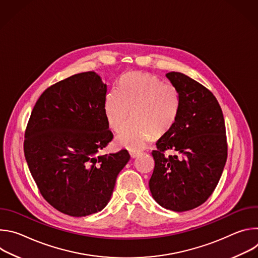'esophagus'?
<instances>
[{
	"label": "esophagus",
	"instance_id": "obj_1",
	"mask_svg": "<svg viewBox=\"0 0 258 258\" xmlns=\"http://www.w3.org/2000/svg\"><path fill=\"white\" fill-rule=\"evenodd\" d=\"M140 154H141L140 152H136V151H131V152H130V155H131L132 158H137Z\"/></svg>",
	"mask_w": 258,
	"mask_h": 258
}]
</instances>
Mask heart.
Returning <instances> with one entry per match:
<instances>
[{"label":"heart","instance_id":"obj_1","mask_svg":"<svg viewBox=\"0 0 258 258\" xmlns=\"http://www.w3.org/2000/svg\"><path fill=\"white\" fill-rule=\"evenodd\" d=\"M104 114L114 131H120L131 115L134 119L117 136L119 145L141 150L154 135H165L174 124L179 109V93L170 83L148 73L132 72L119 88L110 91L104 101Z\"/></svg>","mask_w":258,"mask_h":258}]
</instances>
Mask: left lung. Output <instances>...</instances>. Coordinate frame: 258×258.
Returning <instances> with one entry per match:
<instances>
[{
  "label": "left lung",
  "instance_id": "1",
  "mask_svg": "<svg viewBox=\"0 0 258 258\" xmlns=\"http://www.w3.org/2000/svg\"><path fill=\"white\" fill-rule=\"evenodd\" d=\"M179 93L173 126L156 143L149 188L163 208L181 212L204 203L222 176L228 155L222 108L213 94L188 76L168 72ZM177 153L165 156L164 151Z\"/></svg>",
  "mask_w": 258,
  "mask_h": 258
}]
</instances>
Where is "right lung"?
<instances>
[{
    "mask_svg": "<svg viewBox=\"0 0 258 258\" xmlns=\"http://www.w3.org/2000/svg\"><path fill=\"white\" fill-rule=\"evenodd\" d=\"M107 85L94 71L48 88L26 127L24 155L46 201L70 216L101 211L111 199L126 150L99 154L112 140L104 114Z\"/></svg>",
    "mask_w": 258,
    "mask_h": 258,
    "instance_id": "1",
    "label": "right lung"
}]
</instances>
